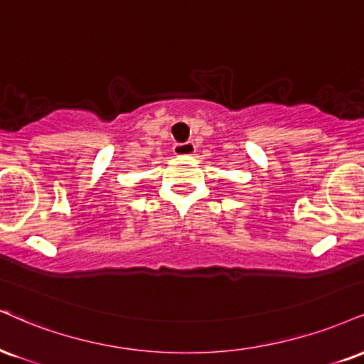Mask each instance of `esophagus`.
Here are the masks:
<instances>
[{
  "instance_id": "34e87169",
  "label": "esophagus",
  "mask_w": 364,
  "mask_h": 364,
  "mask_svg": "<svg viewBox=\"0 0 364 364\" xmlns=\"http://www.w3.org/2000/svg\"><path fill=\"white\" fill-rule=\"evenodd\" d=\"M195 151L196 147L191 140H188V142H178L173 146V152L176 156H193Z\"/></svg>"
}]
</instances>
